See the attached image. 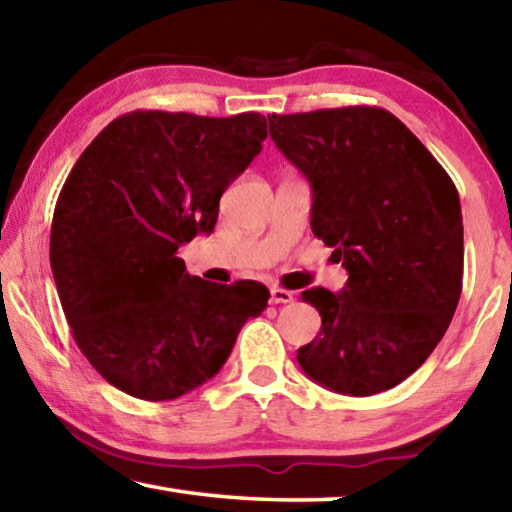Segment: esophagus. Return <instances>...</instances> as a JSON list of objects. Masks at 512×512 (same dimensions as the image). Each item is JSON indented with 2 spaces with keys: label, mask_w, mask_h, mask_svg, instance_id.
I'll return each instance as SVG.
<instances>
[{
  "label": "esophagus",
  "mask_w": 512,
  "mask_h": 512,
  "mask_svg": "<svg viewBox=\"0 0 512 512\" xmlns=\"http://www.w3.org/2000/svg\"><path fill=\"white\" fill-rule=\"evenodd\" d=\"M271 302H273V305H287V302H293V291H287L282 287H273L271 289Z\"/></svg>",
  "instance_id": "1"
}]
</instances>
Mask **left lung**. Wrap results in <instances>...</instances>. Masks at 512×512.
<instances>
[{
	"label": "left lung",
	"instance_id": "8db88e82",
	"mask_svg": "<svg viewBox=\"0 0 512 512\" xmlns=\"http://www.w3.org/2000/svg\"><path fill=\"white\" fill-rule=\"evenodd\" d=\"M268 133L309 180L311 230L348 271L341 293L302 291L323 325L300 368L343 395L388 391L427 361L461 298L456 185L384 108L268 115Z\"/></svg>",
	"mask_w": 512,
	"mask_h": 512
}]
</instances>
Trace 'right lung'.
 Returning <instances> with one entry per match:
<instances>
[{"label": "right lung", "mask_w": 512, "mask_h": 512, "mask_svg": "<svg viewBox=\"0 0 512 512\" xmlns=\"http://www.w3.org/2000/svg\"><path fill=\"white\" fill-rule=\"evenodd\" d=\"M264 140L259 112L135 110L112 119L69 171L51 271L76 345L119 391L149 402L194 391L264 311V284L205 282L176 257L214 230L223 192Z\"/></svg>", "instance_id": "1"}]
</instances>
